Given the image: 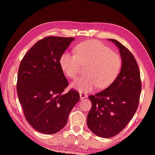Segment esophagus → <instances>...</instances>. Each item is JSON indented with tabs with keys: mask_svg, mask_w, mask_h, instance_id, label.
I'll return each mask as SVG.
<instances>
[{
	"mask_svg": "<svg viewBox=\"0 0 155 155\" xmlns=\"http://www.w3.org/2000/svg\"><path fill=\"white\" fill-rule=\"evenodd\" d=\"M87 96L86 95V94H85V93H83V92L80 93L81 99H85V98H87Z\"/></svg>",
	"mask_w": 155,
	"mask_h": 155,
	"instance_id": "1",
	"label": "esophagus"
}]
</instances>
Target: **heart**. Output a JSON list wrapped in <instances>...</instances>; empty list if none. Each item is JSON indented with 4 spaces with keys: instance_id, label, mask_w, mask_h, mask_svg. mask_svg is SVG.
<instances>
[{
    "instance_id": "obj_1",
    "label": "heart",
    "mask_w": 155,
    "mask_h": 155,
    "mask_svg": "<svg viewBox=\"0 0 155 155\" xmlns=\"http://www.w3.org/2000/svg\"><path fill=\"white\" fill-rule=\"evenodd\" d=\"M74 54L65 51L60 58V65L68 77L74 78L81 67L88 64L86 75L78 77L71 87L81 92H89L98 85L104 88L111 84L121 72L122 59L117 53L97 41H87L75 47Z\"/></svg>"
}]
</instances>
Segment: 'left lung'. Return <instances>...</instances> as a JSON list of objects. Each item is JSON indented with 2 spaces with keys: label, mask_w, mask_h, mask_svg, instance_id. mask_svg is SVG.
Listing matches in <instances>:
<instances>
[{
  "label": "left lung",
  "mask_w": 155,
  "mask_h": 155,
  "mask_svg": "<svg viewBox=\"0 0 155 155\" xmlns=\"http://www.w3.org/2000/svg\"><path fill=\"white\" fill-rule=\"evenodd\" d=\"M119 48L122 59L121 72L106 89L88 97L92 107L87 124L93 133L110 138L121 132L136 112L141 83L139 69L134 56L114 39H108Z\"/></svg>",
  "instance_id": "1"
}]
</instances>
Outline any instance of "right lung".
<instances>
[{"label":"right lung","instance_id":"obj_1","mask_svg":"<svg viewBox=\"0 0 155 155\" xmlns=\"http://www.w3.org/2000/svg\"><path fill=\"white\" fill-rule=\"evenodd\" d=\"M72 37L48 36L38 41L24 56L18 69L17 94L25 117L36 130L55 134L66 125L68 116L79 101L77 91L68 86L60 58Z\"/></svg>","mask_w":155,"mask_h":155}]
</instances>
